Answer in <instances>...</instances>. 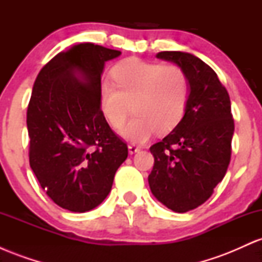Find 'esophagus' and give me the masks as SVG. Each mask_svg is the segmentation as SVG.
Here are the masks:
<instances>
[{
  "label": "esophagus",
  "instance_id": "34e87169",
  "mask_svg": "<svg viewBox=\"0 0 262 262\" xmlns=\"http://www.w3.org/2000/svg\"><path fill=\"white\" fill-rule=\"evenodd\" d=\"M128 150H129V152H130V154H134V152L139 151L140 148H139V146L134 145V144H130V145H128Z\"/></svg>",
  "mask_w": 262,
  "mask_h": 262
}]
</instances>
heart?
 Returning <instances> with one entry per match:
<instances>
[{
    "instance_id": "b5f03b06",
    "label": "heart",
    "mask_w": 262,
    "mask_h": 262,
    "mask_svg": "<svg viewBox=\"0 0 262 262\" xmlns=\"http://www.w3.org/2000/svg\"><path fill=\"white\" fill-rule=\"evenodd\" d=\"M112 77L117 88L110 82L101 86V112L111 127L121 129L132 104L137 116L123 129L125 139L144 143L156 130H172L182 119L189 81L181 66L132 58L114 66Z\"/></svg>"
}]
</instances>
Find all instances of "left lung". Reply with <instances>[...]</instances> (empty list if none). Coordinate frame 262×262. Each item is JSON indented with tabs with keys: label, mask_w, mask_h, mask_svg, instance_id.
I'll use <instances>...</instances> for the list:
<instances>
[{
	"label": "left lung",
	"mask_w": 262,
	"mask_h": 262,
	"mask_svg": "<svg viewBox=\"0 0 262 262\" xmlns=\"http://www.w3.org/2000/svg\"><path fill=\"white\" fill-rule=\"evenodd\" d=\"M156 58L181 66L189 81V96L179 124L150 146L154 167L148 181L156 200L185 213L212 196L229 166L234 134L230 98L214 70L197 56L160 52Z\"/></svg>",
	"instance_id": "8db88e82"
}]
</instances>
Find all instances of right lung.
<instances>
[{"mask_svg":"<svg viewBox=\"0 0 262 262\" xmlns=\"http://www.w3.org/2000/svg\"><path fill=\"white\" fill-rule=\"evenodd\" d=\"M119 50L81 43L38 74L27 110L29 164L61 208L83 213L103 202L128 146L101 112V74Z\"/></svg>","mask_w":262,"mask_h":262,"instance_id":"1","label":"right lung"}]
</instances>
